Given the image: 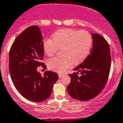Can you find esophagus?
<instances>
[{
	"mask_svg": "<svg viewBox=\"0 0 123 123\" xmlns=\"http://www.w3.org/2000/svg\"><path fill=\"white\" fill-rule=\"evenodd\" d=\"M58 75H59V78H61L62 77H63V76H64V74H58Z\"/></svg>",
	"mask_w": 123,
	"mask_h": 123,
	"instance_id": "1",
	"label": "esophagus"
}]
</instances>
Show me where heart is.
Instances as JSON below:
<instances>
[{
  "label": "heart",
  "mask_w": 123,
  "mask_h": 123,
  "mask_svg": "<svg viewBox=\"0 0 123 123\" xmlns=\"http://www.w3.org/2000/svg\"><path fill=\"white\" fill-rule=\"evenodd\" d=\"M52 40L45 39L43 49L46 55L53 56L58 49H61L62 57L49 59L47 65L49 69L61 73L73 64L77 65L87 58L92 43L91 34L86 31L64 29L55 32Z\"/></svg>",
  "instance_id": "b5f03b06"
}]
</instances>
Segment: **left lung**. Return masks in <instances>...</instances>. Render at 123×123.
Instances as JSON below:
<instances>
[{"mask_svg": "<svg viewBox=\"0 0 123 123\" xmlns=\"http://www.w3.org/2000/svg\"><path fill=\"white\" fill-rule=\"evenodd\" d=\"M92 48L86 59L69 74L71 81L67 86L70 96L76 100L86 101L100 93L108 80L111 66L109 45L99 34H91ZM80 75H78L79 72Z\"/></svg>", "mask_w": 123, "mask_h": 123, "instance_id": "1", "label": "left lung"}]
</instances>
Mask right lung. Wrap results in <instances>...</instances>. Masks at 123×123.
<instances>
[{"label":"right lung","mask_w":123,"mask_h":123,"mask_svg":"<svg viewBox=\"0 0 123 123\" xmlns=\"http://www.w3.org/2000/svg\"><path fill=\"white\" fill-rule=\"evenodd\" d=\"M42 39L39 27L30 26L16 37L9 52V70L13 85L26 99L38 102L50 96L59 78L54 72L46 71L42 76L37 71L41 65L46 67L40 62L44 53Z\"/></svg>","instance_id":"1"}]
</instances>
